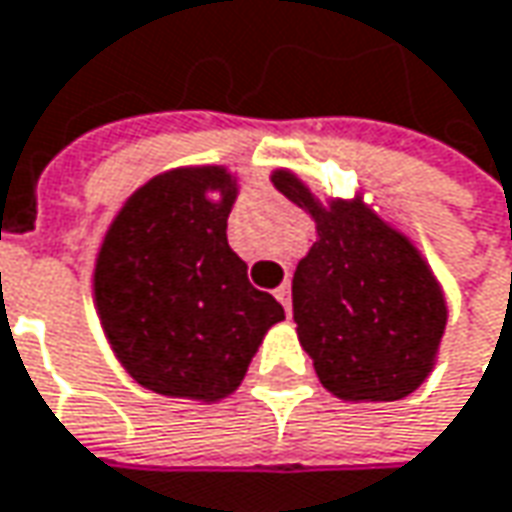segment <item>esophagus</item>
Returning a JSON list of instances; mask_svg holds the SVG:
<instances>
[{"instance_id":"1","label":"esophagus","mask_w":512,"mask_h":512,"mask_svg":"<svg viewBox=\"0 0 512 512\" xmlns=\"http://www.w3.org/2000/svg\"><path fill=\"white\" fill-rule=\"evenodd\" d=\"M276 299L282 302V307H285V313L290 316V287L282 285V287H276Z\"/></svg>"}]
</instances>
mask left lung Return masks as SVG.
<instances>
[{"label": "left lung", "mask_w": 512, "mask_h": 512, "mask_svg": "<svg viewBox=\"0 0 512 512\" xmlns=\"http://www.w3.org/2000/svg\"><path fill=\"white\" fill-rule=\"evenodd\" d=\"M273 185L319 230L293 273V322L319 382L347 402L404 399L427 379L447 325L436 276L362 202L322 207L287 170Z\"/></svg>", "instance_id": "left-lung-1"}]
</instances>
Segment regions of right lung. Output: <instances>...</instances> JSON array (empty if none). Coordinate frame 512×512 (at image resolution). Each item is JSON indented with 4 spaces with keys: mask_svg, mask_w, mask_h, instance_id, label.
Returning <instances> with one entry per match:
<instances>
[{
    "mask_svg": "<svg viewBox=\"0 0 512 512\" xmlns=\"http://www.w3.org/2000/svg\"><path fill=\"white\" fill-rule=\"evenodd\" d=\"M233 199L225 168L170 170L130 196L102 242L99 319L119 362L153 393L205 402L233 393L285 319L227 245Z\"/></svg>",
    "mask_w": 512,
    "mask_h": 512,
    "instance_id": "1",
    "label": "right lung"
}]
</instances>
